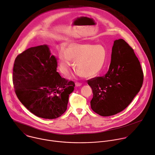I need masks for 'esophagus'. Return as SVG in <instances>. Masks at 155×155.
<instances>
[{
    "label": "esophagus",
    "instance_id": "esophagus-1",
    "mask_svg": "<svg viewBox=\"0 0 155 155\" xmlns=\"http://www.w3.org/2000/svg\"><path fill=\"white\" fill-rule=\"evenodd\" d=\"M81 83L80 82L77 81V82L75 83V86H81Z\"/></svg>",
    "mask_w": 155,
    "mask_h": 155
}]
</instances>
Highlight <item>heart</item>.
<instances>
[{
	"instance_id": "obj_1",
	"label": "heart",
	"mask_w": 155,
	"mask_h": 155,
	"mask_svg": "<svg viewBox=\"0 0 155 155\" xmlns=\"http://www.w3.org/2000/svg\"><path fill=\"white\" fill-rule=\"evenodd\" d=\"M107 50L102 45L90 43H71L65 51H59L58 68L60 72L68 75L74 62L76 73L85 78H93L102 71L107 58Z\"/></svg>"
}]
</instances>
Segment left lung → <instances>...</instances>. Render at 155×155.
<instances>
[{"label":"left lung","mask_w":155,"mask_h":155,"mask_svg":"<svg viewBox=\"0 0 155 155\" xmlns=\"http://www.w3.org/2000/svg\"><path fill=\"white\" fill-rule=\"evenodd\" d=\"M143 73L134 50L123 39L116 40L107 74L87 80L93 90L91 107L102 117L124 110L139 92Z\"/></svg>","instance_id":"obj_1"}]
</instances>
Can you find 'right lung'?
Returning <instances> with one entry per match:
<instances>
[{"label":"right lung","instance_id":"add662e5","mask_svg":"<svg viewBox=\"0 0 155 155\" xmlns=\"http://www.w3.org/2000/svg\"><path fill=\"white\" fill-rule=\"evenodd\" d=\"M47 45L30 48L17 56L13 69L15 93L35 116L54 119L67 110L75 83L62 78Z\"/></svg>","mask_w":155,"mask_h":155}]
</instances>
